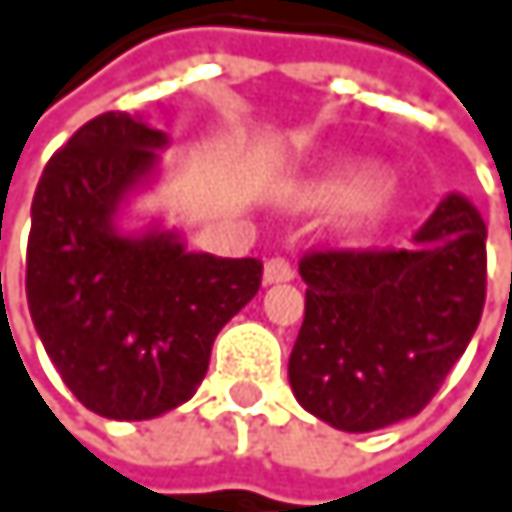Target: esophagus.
<instances>
[{
	"label": "esophagus",
	"mask_w": 512,
	"mask_h": 512,
	"mask_svg": "<svg viewBox=\"0 0 512 512\" xmlns=\"http://www.w3.org/2000/svg\"><path fill=\"white\" fill-rule=\"evenodd\" d=\"M294 279V267L285 258H270L264 264V285H279V282H291Z\"/></svg>",
	"instance_id": "esophagus-1"
}]
</instances>
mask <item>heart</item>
Listing matches in <instances>:
<instances>
[{
	"label": "heart",
	"instance_id": "obj_1",
	"mask_svg": "<svg viewBox=\"0 0 512 512\" xmlns=\"http://www.w3.org/2000/svg\"><path fill=\"white\" fill-rule=\"evenodd\" d=\"M312 203L318 206H352L358 227H379L397 209V191L385 185L373 166H346L334 175L321 178L312 188Z\"/></svg>",
	"mask_w": 512,
	"mask_h": 512
}]
</instances>
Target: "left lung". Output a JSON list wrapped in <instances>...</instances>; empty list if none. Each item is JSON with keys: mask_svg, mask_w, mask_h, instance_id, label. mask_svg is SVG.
I'll list each match as a JSON object with an SVG mask.
<instances>
[{"mask_svg": "<svg viewBox=\"0 0 512 512\" xmlns=\"http://www.w3.org/2000/svg\"><path fill=\"white\" fill-rule=\"evenodd\" d=\"M300 276L306 315L288 361L297 404L337 431H379L425 410L477 331L486 221L449 194L413 248L315 251Z\"/></svg>", "mask_w": 512, "mask_h": 512, "instance_id": "8db88e82", "label": "left lung"}]
</instances>
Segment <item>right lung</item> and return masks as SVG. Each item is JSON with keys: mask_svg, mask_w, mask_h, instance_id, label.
Instances as JSON below:
<instances>
[{"mask_svg": "<svg viewBox=\"0 0 512 512\" xmlns=\"http://www.w3.org/2000/svg\"><path fill=\"white\" fill-rule=\"evenodd\" d=\"M169 136L136 115L87 121L32 197L26 303L48 358L96 416L157 419L194 397L221 327L261 288V261L188 251L160 221H121Z\"/></svg>", "mask_w": 512, "mask_h": 512, "instance_id": "add662e5", "label": "right lung"}]
</instances>
